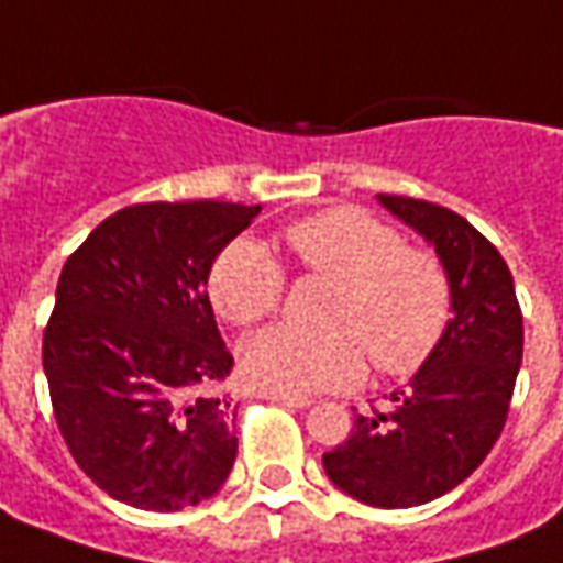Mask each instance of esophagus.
<instances>
[{
  "label": "esophagus",
  "mask_w": 563,
  "mask_h": 563,
  "mask_svg": "<svg viewBox=\"0 0 563 563\" xmlns=\"http://www.w3.org/2000/svg\"><path fill=\"white\" fill-rule=\"evenodd\" d=\"M262 399H271V402H280V405H289V408H308L313 399L310 396H298V393H271V390H262L258 393Z\"/></svg>",
  "instance_id": "34e87169"
}]
</instances>
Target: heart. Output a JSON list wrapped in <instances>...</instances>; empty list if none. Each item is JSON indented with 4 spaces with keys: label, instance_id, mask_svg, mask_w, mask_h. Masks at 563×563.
<instances>
[{
    "label": "heart",
    "instance_id": "heart-1",
    "mask_svg": "<svg viewBox=\"0 0 563 563\" xmlns=\"http://www.w3.org/2000/svg\"><path fill=\"white\" fill-rule=\"evenodd\" d=\"M286 246L310 277L332 280L325 329L274 325L246 341L243 372L271 393L344 390L365 372L408 375L432 356L454 308L442 258L408 246L363 207H335L286 228ZM216 310L234 325L274 317L286 298V271L253 241L228 243L210 274Z\"/></svg>",
    "mask_w": 563,
    "mask_h": 563
}]
</instances>
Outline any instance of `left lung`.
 <instances>
[{"instance_id":"8db88e82","label":"left lung","mask_w":563,"mask_h":563,"mask_svg":"<svg viewBox=\"0 0 563 563\" xmlns=\"http://www.w3.org/2000/svg\"><path fill=\"white\" fill-rule=\"evenodd\" d=\"M377 198L435 246L454 317L411 387L393 393L390 411L356 415L347 439L322 454V470L356 500L408 509L466 482L500 439L525 325L509 265L478 228L430 200Z\"/></svg>"}]
</instances>
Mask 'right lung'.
I'll return each instance as SVG.
<instances>
[{
	"instance_id": "add662e5",
	"label": "right lung",
	"mask_w": 563,
	"mask_h": 563,
	"mask_svg": "<svg viewBox=\"0 0 563 563\" xmlns=\"http://www.w3.org/2000/svg\"><path fill=\"white\" fill-rule=\"evenodd\" d=\"M258 210L133 203L66 258L42 365L63 442L112 500L179 512L231 473L234 356L216 329L207 277Z\"/></svg>"
}]
</instances>
